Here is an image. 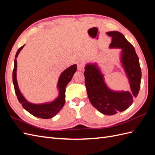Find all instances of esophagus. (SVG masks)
<instances>
[{
	"instance_id": "esophagus-1",
	"label": "esophagus",
	"mask_w": 155,
	"mask_h": 155,
	"mask_svg": "<svg viewBox=\"0 0 155 155\" xmlns=\"http://www.w3.org/2000/svg\"><path fill=\"white\" fill-rule=\"evenodd\" d=\"M84 67H85V64L83 62H79L78 64V69L79 70H83L84 69Z\"/></svg>"
}]
</instances>
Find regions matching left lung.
<instances>
[{"instance_id": "8db88e82", "label": "left lung", "mask_w": 155, "mask_h": 155, "mask_svg": "<svg viewBox=\"0 0 155 155\" xmlns=\"http://www.w3.org/2000/svg\"><path fill=\"white\" fill-rule=\"evenodd\" d=\"M107 34L112 37L110 48L122 50L121 62L128 78L131 92L110 90L96 63L86 65L84 76L88 97L92 105L102 114L114 115L129 108L133 104V98L137 97L142 72L135 49L124 35L117 31L107 32Z\"/></svg>"}]
</instances>
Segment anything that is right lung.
Wrapping results in <instances>:
<instances>
[{
    "instance_id": "add662e5",
    "label": "right lung",
    "mask_w": 155,
    "mask_h": 155,
    "mask_svg": "<svg viewBox=\"0 0 155 155\" xmlns=\"http://www.w3.org/2000/svg\"><path fill=\"white\" fill-rule=\"evenodd\" d=\"M25 45L22 46L17 51L15 61H14V68L13 70V83L15 88V92L17 97V99L20 104L25 110L30 112L31 114L39 118L49 119L52 118L57 114L60 110L62 109L65 103V88L67 84L71 80L74 73L77 70L76 64H73L69 68L66 69L62 72L59 77L58 87H59V95L58 97L54 101L50 104H33L27 101L22 95L21 92L19 91L18 87L17 81V56L19 54L20 51L24 47Z\"/></svg>"
}]
</instances>
